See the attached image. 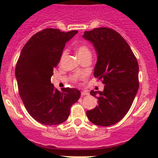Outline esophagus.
I'll return each instance as SVG.
<instances>
[{"mask_svg": "<svg viewBox=\"0 0 158 158\" xmlns=\"http://www.w3.org/2000/svg\"><path fill=\"white\" fill-rule=\"evenodd\" d=\"M89 93H88V92H86V91H83V92H81V96H87V95H89Z\"/></svg>", "mask_w": 158, "mask_h": 158, "instance_id": "obj_1", "label": "esophagus"}]
</instances>
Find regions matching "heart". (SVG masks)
<instances>
[{
    "mask_svg": "<svg viewBox=\"0 0 158 158\" xmlns=\"http://www.w3.org/2000/svg\"><path fill=\"white\" fill-rule=\"evenodd\" d=\"M76 50H77V53L78 57H79L81 59H82V58H85V57L86 56H91V51H90V48H89V46H88L87 44H85V43H81V44H79V45L77 47ZM65 55V51H63L62 55H61V59H62ZM78 79H79L78 77L77 76L73 77V80H74L75 81H77Z\"/></svg>",
    "mask_w": 158,
    "mask_h": 158,
    "instance_id": "1",
    "label": "heart"
}]
</instances>
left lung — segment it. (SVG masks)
<instances>
[{
    "label": "left lung",
    "instance_id": "1",
    "mask_svg": "<svg viewBox=\"0 0 158 158\" xmlns=\"http://www.w3.org/2000/svg\"><path fill=\"white\" fill-rule=\"evenodd\" d=\"M83 38L94 45L97 53L94 77L105 85L103 92H90L98 99V106L86 115L96 125L111 126L126 115L133 104L139 87V63L126 40L113 29L86 31Z\"/></svg>",
    "mask_w": 158,
    "mask_h": 158
}]
</instances>
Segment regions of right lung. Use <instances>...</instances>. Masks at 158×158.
<instances>
[{"label": "right lung", "mask_w": 158, "mask_h": 158, "mask_svg": "<svg viewBox=\"0 0 158 158\" xmlns=\"http://www.w3.org/2000/svg\"><path fill=\"white\" fill-rule=\"evenodd\" d=\"M77 32L46 28L32 36L19 54L15 70L19 94L27 112L42 124L65 122L71 106L80 98L77 89L64 88L60 92L51 81L65 43Z\"/></svg>", "instance_id": "1"}]
</instances>
